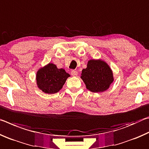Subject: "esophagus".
<instances>
[{
  "mask_svg": "<svg viewBox=\"0 0 149 149\" xmlns=\"http://www.w3.org/2000/svg\"><path fill=\"white\" fill-rule=\"evenodd\" d=\"M71 74L73 75V76H77V72L75 71V70H72V71L71 72Z\"/></svg>",
  "mask_w": 149,
  "mask_h": 149,
  "instance_id": "obj_1",
  "label": "esophagus"
}]
</instances>
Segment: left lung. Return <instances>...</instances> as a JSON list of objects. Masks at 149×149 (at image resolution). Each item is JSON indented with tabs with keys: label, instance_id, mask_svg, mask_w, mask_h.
<instances>
[{
	"label": "left lung",
	"instance_id": "8db88e82",
	"mask_svg": "<svg viewBox=\"0 0 149 149\" xmlns=\"http://www.w3.org/2000/svg\"><path fill=\"white\" fill-rule=\"evenodd\" d=\"M81 78L87 89L93 93L105 91L114 81L112 70L107 62L100 59L89 60L86 68L82 70Z\"/></svg>",
	"mask_w": 149,
	"mask_h": 149
}]
</instances>
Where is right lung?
<instances>
[{"label": "right lung", "instance_id": "right-lung-1", "mask_svg": "<svg viewBox=\"0 0 149 149\" xmlns=\"http://www.w3.org/2000/svg\"><path fill=\"white\" fill-rule=\"evenodd\" d=\"M70 75L63 68L58 69L55 64L49 63L38 70L36 74L37 87L42 92L54 94L62 89Z\"/></svg>", "mask_w": 149, "mask_h": 149}]
</instances>
